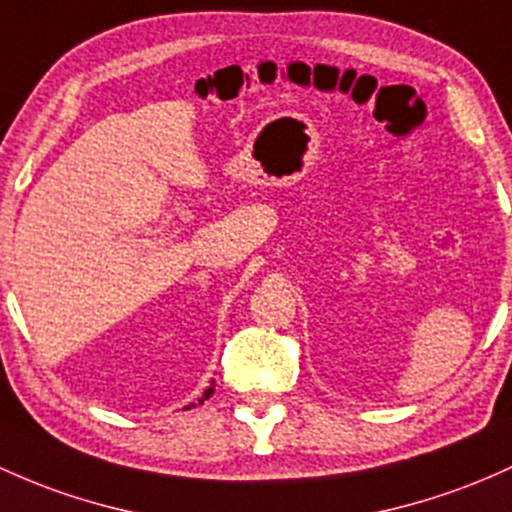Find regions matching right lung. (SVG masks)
<instances>
[{
  "label": "right lung",
  "instance_id": "obj_1",
  "mask_svg": "<svg viewBox=\"0 0 512 512\" xmlns=\"http://www.w3.org/2000/svg\"><path fill=\"white\" fill-rule=\"evenodd\" d=\"M213 386H216V384H213V381H211V386H209V389H206L204 398H209V396H211V393H213ZM204 398H199V403H204Z\"/></svg>",
  "mask_w": 512,
  "mask_h": 512
}]
</instances>
